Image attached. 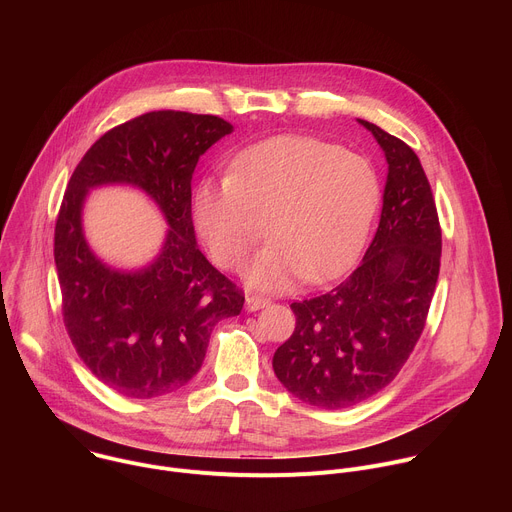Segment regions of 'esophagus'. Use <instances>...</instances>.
I'll return each instance as SVG.
<instances>
[{
    "label": "esophagus",
    "mask_w": 512,
    "mask_h": 512,
    "mask_svg": "<svg viewBox=\"0 0 512 512\" xmlns=\"http://www.w3.org/2000/svg\"><path fill=\"white\" fill-rule=\"evenodd\" d=\"M267 304H269V300H267V298H263V296H257V294H249V296H247V300H245V308H247V312H257V310L265 308Z\"/></svg>",
    "instance_id": "obj_1"
}]
</instances>
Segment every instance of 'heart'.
<instances>
[{
	"instance_id": "heart-1",
	"label": "heart",
	"mask_w": 512,
	"mask_h": 512,
	"mask_svg": "<svg viewBox=\"0 0 512 512\" xmlns=\"http://www.w3.org/2000/svg\"><path fill=\"white\" fill-rule=\"evenodd\" d=\"M381 202L373 164L340 145L277 135L243 150L229 176L204 178L192 196L198 235L223 269H241L263 235L247 279L287 289L300 277L326 281L344 271L369 237Z\"/></svg>"
}]
</instances>
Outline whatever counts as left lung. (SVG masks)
<instances>
[{"mask_svg":"<svg viewBox=\"0 0 512 512\" xmlns=\"http://www.w3.org/2000/svg\"><path fill=\"white\" fill-rule=\"evenodd\" d=\"M358 123L375 135L389 164L377 235L342 283L291 304L296 330L273 354L281 385L322 409L367 401L399 375L440 275V218L417 154L375 123Z\"/></svg>","mask_w":512,"mask_h":512,"instance_id":"obj_1","label":"left lung"}]
</instances>
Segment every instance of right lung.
<instances>
[{"label":"right lung","instance_id":"right-lung-1","mask_svg":"<svg viewBox=\"0 0 512 512\" xmlns=\"http://www.w3.org/2000/svg\"><path fill=\"white\" fill-rule=\"evenodd\" d=\"M231 131L216 115L143 113L101 135L70 176L54 227L62 320L87 369L123 397L184 387L202 367L212 328L243 310V289L200 253L192 225L198 158ZM101 183H133L167 216L165 249L141 272L103 266L84 241L82 200Z\"/></svg>","mask_w":512,"mask_h":512}]
</instances>
